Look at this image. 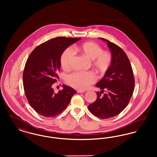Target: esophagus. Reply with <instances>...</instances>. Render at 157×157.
<instances>
[{
  "label": "esophagus",
  "instance_id": "obj_1",
  "mask_svg": "<svg viewBox=\"0 0 157 157\" xmlns=\"http://www.w3.org/2000/svg\"><path fill=\"white\" fill-rule=\"evenodd\" d=\"M85 90H77V92L78 93H83V92H85Z\"/></svg>",
  "mask_w": 157,
  "mask_h": 157
}]
</instances>
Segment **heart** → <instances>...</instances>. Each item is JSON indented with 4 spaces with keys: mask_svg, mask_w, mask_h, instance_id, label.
Returning a JSON list of instances; mask_svg holds the SVG:
<instances>
[{
    "mask_svg": "<svg viewBox=\"0 0 157 157\" xmlns=\"http://www.w3.org/2000/svg\"><path fill=\"white\" fill-rule=\"evenodd\" d=\"M75 50L92 60L94 68L99 73H105L110 67L112 55L108 51L102 50L101 46L94 42H86L76 46ZM75 56V51L72 47L67 48L61 55L60 62L63 69H68ZM69 85L77 90H84L95 81V76L91 72H76L67 76Z\"/></svg>",
    "mask_w": 157,
    "mask_h": 157,
    "instance_id": "obj_1",
    "label": "heart"
}]
</instances>
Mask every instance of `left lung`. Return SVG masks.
<instances>
[{"label": "left lung", "instance_id": "1", "mask_svg": "<svg viewBox=\"0 0 157 157\" xmlns=\"http://www.w3.org/2000/svg\"><path fill=\"white\" fill-rule=\"evenodd\" d=\"M100 39L107 42L112 62L104 78L96 84L101 90L97 92V100L89 105L88 109L98 118L108 119L127 107L134 92L135 79L131 63L123 49L107 39Z\"/></svg>", "mask_w": 157, "mask_h": 157}]
</instances>
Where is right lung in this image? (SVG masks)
<instances>
[{
	"label": "right lung",
	"mask_w": 157,
	"mask_h": 157,
	"mask_svg": "<svg viewBox=\"0 0 157 157\" xmlns=\"http://www.w3.org/2000/svg\"><path fill=\"white\" fill-rule=\"evenodd\" d=\"M81 38L57 37L37 46L26 62L23 83L25 94L31 107L45 117H53L62 112L76 92L63 85V89L54 92L53 85L59 78L62 53Z\"/></svg>",
	"instance_id": "1"
}]
</instances>
